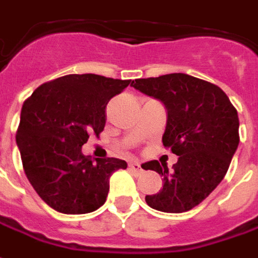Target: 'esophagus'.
I'll list each match as a JSON object with an SVG mask.
<instances>
[{
    "mask_svg": "<svg viewBox=\"0 0 258 258\" xmlns=\"http://www.w3.org/2000/svg\"><path fill=\"white\" fill-rule=\"evenodd\" d=\"M129 169H131L132 172L136 173V175H140V173L143 172V169H142V167H140V164L136 161H132L131 164H129Z\"/></svg>",
    "mask_w": 258,
    "mask_h": 258,
    "instance_id": "1",
    "label": "esophagus"
}]
</instances>
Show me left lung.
<instances>
[{
	"mask_svg": "<svg viewBox=\"0 0 258 258\" xmlns=\"http://www.w3.org/2000/svg\"><path fill=\"white\" fill-rule=\"evenodd\" d=\"M131 86L164 104L162 143L179 157L172 171L155 160L146 162L164 183L157 195L146 196V203L164 213L189 211L225 176L239 146L237 111L218 86L190 75L136 79Z\"/></svg>",
	"mask_w": 258,
	"mask_h": 258,
	"instance_id": "obj_1",
	"label": "left lung"
}]
</instances>
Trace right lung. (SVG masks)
I'll list each match as a JSON object with an SVG mask.
<instances>
[{
    "label": "right lung",
    "mask_w": 258,
    "mask_h": 258,
    "mask_svg": "<svg viewBox=\"0 0 258 258\" xmlns=\"http://www.w3.org/2000/svg\"><path fill=\"white\" fill-rule=\"evenodd\" d=\"M131 85L94 74L67 75L44 83L23 103L16 144L33 189L62 214H87L103 206L109 178L127 164L82 154L89 133L105 126L108 101Z\"/></svg>",
    "instance_id": "1"
}]
</instances>
